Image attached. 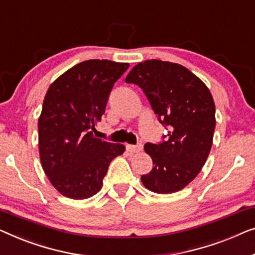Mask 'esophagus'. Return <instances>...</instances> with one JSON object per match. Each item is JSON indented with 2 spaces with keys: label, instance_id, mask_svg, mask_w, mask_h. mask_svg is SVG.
Instances as JSON below:
<instances>
[{
  "label": "esophagus",
  "instance_id": "esophagus-1",
  "mask_svg": "<svg viewBox=\"0 0 255 255\" xmlns=\"http://www.w3.org/2000/svg\"><path fill=\"white\" fill-rule=\"evenodd\" d=\"M127 151H129L130 153H137V152H141L143 146L141 143L139 144H136V145H132V144H127Z\"/></svg>",
  "mask_w": 255,
  "mask_h": 255
}]
</instances>
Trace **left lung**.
Segmentation results:
<instances>
[{"mask_svg": "<svg viewBox=\"0 0 255 255\" xmlns=\"http://www.w3.org/2000/svg\"><path fill=\"white\" fill-rule=\"evenodd\" d=\"M127 83L145 93L168 134L159 144L144 150L153 167L141 177L149 191L170 194L194 180L213 145L215 103L207 85L187 68L162 60H146L132 68Z\"/></svg>", "mask_w": 255, "mask_h": 255, "instance_id": "1", "label": "left lung"}]
</instances>
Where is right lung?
<instances>
[{
  "label": "right lung",
  "mask_w": 255,
  "mask_h": 255,
  "mask_svg": "<svg viewBox=\"0 0 255 255\" xmlns=\"http://www.w3.org/2000/svg\"><path fill=\"white\" fill-rule=\"evenodd\" d=\"M129 63L88 60L57 77L48 88L38 121L39 155L51 184L75 200L100 191L110 163L124 144L93 135L113 85Z\"/></svg>",
  "instance_id": "add662e5"
}]
</instances>
